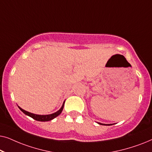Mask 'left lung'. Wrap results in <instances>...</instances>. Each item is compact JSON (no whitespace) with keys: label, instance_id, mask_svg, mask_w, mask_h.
<instances>
[{"label":"left lung","instance_id":"1","mask_svg":"<svg viewBox=\"0 0 152 152\" xmlns=\"http://www.w3.org/2000/svg\"><path fill=\"white\" fill-rule=\"evenodd\" d=\"M99 124H102V125H109V124H101V123H99Z\"/></svg>","mask_w":152,"mask_h":152}]
</instances>
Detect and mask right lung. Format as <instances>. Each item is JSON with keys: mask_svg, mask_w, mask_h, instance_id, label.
I'll return each instance as SVG.
<instances>
[{"mask_svg": "<svg viewBox=\"0 0 152 152\" xmlns=\"http://www.w3.org/2000/svg\"><path fill=\"white\" fill-rule=\"evenodd\" d=\"M64 106V102L63 104V105H62L61 108L59 110V111L56 112V113H53V114H50V115H36V114L31 113H30V112L25 111V110L21 109V108L19 107H18V108H19L20 111H21L22 112H23V113L26 114V115L30 116V117H31V118H32L33 119L36 120H37V121L45 122V121H50V120L54 119V118L59 115V114L61 113L62 111H63Z\"/></svg>", "mask_w": 152, "mask_h": 152, "instance_id": "obj_1", "label": "right lung"}]
</instances>
